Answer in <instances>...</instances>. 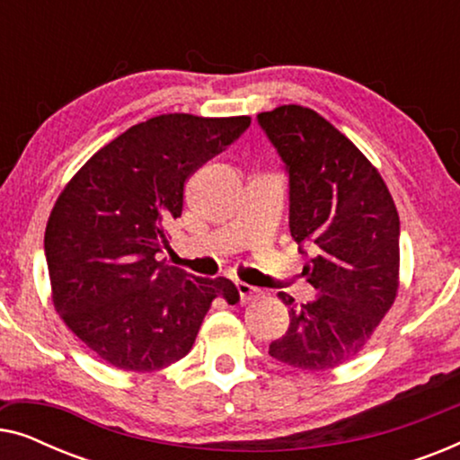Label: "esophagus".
<instances>
[{
	"label": "esophagus",
	"mask_w": 460,
	"mask_h": 460,
	"mask_svg": "<svg viewBox=\"0 0 460 460\" xmlns=\"http://www.w3.org/2000/svg\"><path fill=\"white\" fill-rule=\"evenodd\" d=\"M236 288H238V295H241V304H249V301H253L257 295L261 291L260 288L247 285V282H236Z\"/></svg>",
	"instance_id": "34e87169"
}]
</instances>
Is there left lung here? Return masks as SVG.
I'll return each instance as SVG.
<instances>
[{
    "mask_svg": "<svg viewBox=\"0 0 460 460\" xmlns=\"http://www.w3.org/2000/svg\"><path fill=\"white\" fill-rule=\"evenodd\" d=\"M288 175V228L314 299L279 293L288 329L268 354L301 370L351 360L398 293L400 217L370 161L316 111L288 104L257 115Z\"/></svg>",
    "mask_w": 460,
    "mask_h": 460,
    "instance_id": "obj_1",
    "label": "left lung"
}]
</instances>
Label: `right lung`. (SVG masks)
Returning a JSON list of instances; mask_svg holds the SVG:
<instances>
[{"label": "right lung", "mask_w": 460, "mask_h": 460, "mask_svg": "<svg viewBox=\"0 0 460 460\" xmlns=\"http://www.w3.org/2000/svg\"><path fill=\"white\" fill-rule=\"evenodd\" d=\"M249 125V117H153L100 148L60 192L43 241L56 312L112 367L144 373L178 362L211 301L241 299L232 280L197 279L159 255L186 180Z\"/></svg>", "instance_id": "1"}]
</instances>
